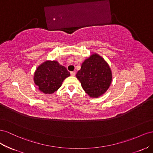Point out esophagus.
<instances>
[{"mask_svg":"<svg viewBox=\"0 0 153 153\" xmlns=\"http://www.w3.org/2000/svg\"><path fill=\"white\" fill-rule=\"evenodd\" d=\"M71 75L72 76H74L76 75V72H71Z\"/></svg>","mask_w":153,"mask_h":153,"instance_id":"esophagus-1","label":"esophagus"}]
</instances>
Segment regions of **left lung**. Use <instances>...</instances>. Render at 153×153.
I'll return each instance as SVG.
<instances>
[{
  "label": "left lung",
  "instance_id": "1",
  "mask_svg": "<svg viewBox=\"0 0 153 153\" xmlns=\"http://www.w3.org/2000/svg\"><path fill=\"white\" fill-rule=\"evenodd\" d=\"M76 77L85 92L91 97H98L105 93L112 79L110 67L97 54L91 55L82 63Z\"/></svg>",
  "mask_w": 153,
  "mask_h": 153
}]
</instances>
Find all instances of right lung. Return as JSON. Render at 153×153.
Wrapping results in <instances>:
<instances>
[{
    "mask_svg": "<svg viewBox=\"0 0 153 153\" xmlns=\"http://www.w3.org/2000/svg\"><path fill=\"white\" fill-rule=\"evenodd\" d=\"M70 72L56 61H47L39 66L34 73V81L38 89L44 94H52L62 86Z\"/></svg>",
    "mask_w": 153,
    "mask_h": 153,
    "instance_id": "add662e5",
    "label": "right lung"
}]
</instances>
